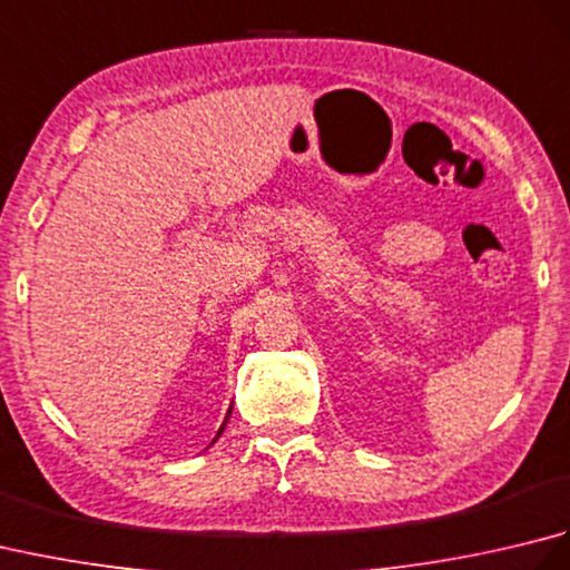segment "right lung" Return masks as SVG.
Instances as JSON below:
<instances>
[{"mask_svg": "<svg viewBox=\"0 0 570 570\" xmlns=\"http://www.w3.org/2000/svg\"><path fill=\"white\" fill-rule=\"evenodd\" d=\"M223 426H225V423H223ZM220 433H223V429H220V431H217V435H220ZM217 435H215V439H217Z\"/></svg>", "mask_w": 570, "mask_h": 570, "instance_id": "obj_1", "label": "right lung"}]
</instances>
